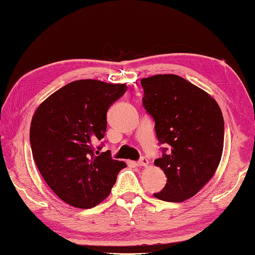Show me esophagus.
Here are the masks:
<instances>
[{"mask_svg":"<svg viewBox=\"0 0 255 255\" xmlns=\"http://www.w3.org/2000/svg\"><path fill=\"white\" fill-rule=\"evenodd\" d=\"M138 166H147L148 165V159L146 157H141V158L137 161Z\"/></svg>","mask_w":255,"mask_h":255,"instance_id":"obj_1","label":"esophagus"}]
</instances>
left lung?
Returning a JSON list of instances; mask_svg holds the SVG:
<instances>
[{"instance_id":"left-lung-1","label":"left lung","mask_w":255,"mask_h":255,"mask_svg":"<svg viewBox=\"0 0 255 255\" xmlns=\"http://www.w3.org/2000/svg\"><path fill=\"white\" fill-rule=\"evenodd\" d=\"M142 106L155 120L163 155L154 164L167 183L154 196L184 202L215 174L224 145V119L216 101L204 90L175 75H156L140 81Z\"/></svg>"}]
</instances>
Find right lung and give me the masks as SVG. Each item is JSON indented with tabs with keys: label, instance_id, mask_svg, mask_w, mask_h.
Listing matches in <instances>:
<instances>
[{
	"label": "right lung",
	"instance_id": "1",
	"mask_svg": "<svg viewBox=\"0 0 255 255\" xmlns=\"http://www.w3.org/2000/svg\"><path fill=\"white\" fill-rule=\"evenodd\" d=\"M126 85L99 80L68 83L45 99L31 122L30 143L36 167L49 187L69 205L94 207L107 197L126 167L95 146L107 129L110 106Z\"/></svg>",
	"mask_w": 255,
	"mask_h": 255
}]
</instances>
